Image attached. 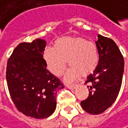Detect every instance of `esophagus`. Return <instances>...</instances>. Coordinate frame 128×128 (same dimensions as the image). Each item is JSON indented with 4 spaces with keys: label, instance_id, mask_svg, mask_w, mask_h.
I'll use <instances>...</instances> for the list:
<instances>
[{
    "label": "esophagus",
    "instance_id": "1",
    "mask_svg": "<svg viewBox=\"0 0 128 128\" xmlns=\"http://www.w3.org/2000/svg\"><path fill=\"white\" fill-rule=\"evenodd\" d=\"M77 84H72V85H70V84H67L66 85V87L68 88H70V89H74V88H76L77 87Z\"/></svg>",
    "mask_w": 128,
    "mask_h": 128
}]
</instances>
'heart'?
<instances>
[{"mask_svg":"<svg viewBox=\"0 0 128 128\" xmlns=\"http://www.w3.org/2000/svg\"><path fill=\"white\" fill-rule=\"evenodd\" d=\"M43 58L49 71L59 77L64 74L67 61L71 66L64 76L66 82H72L81 76L94 71L99 62L98 49L95 43L83 37H64L56 41L54 47H48Z\"/></svg>","mask_w":128,"mask_h":128,"instance_id":"b5f03b06","label":"heart"}]
</instances>
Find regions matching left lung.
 Segmentation results:
<instances>
[{"label": "left lung", "instance_id": "1", "mask_svg": "<svg viewBox=\"0 0 128 128\" xmlns=\"http://www.w3.org/2000/svg\"><path fill=\"white\" fill-rule=\"evenodd\" d=\"M98 38V65L87 76L85 84H89L88 97L80 102L83 109L91 114H102L112 106L119 94L124 72V58L116 44L100 34Z\"/></svg>", "mask_w": 128, "mask_h": 128}]
</instances>
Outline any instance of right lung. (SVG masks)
Masks as SVG:
<instances>
[{
  "label": "right lung",
  "instance_id": "obj_1",
  "mask_svg": "<svg viewBox=\"0 0 128 128\" xmlns=\"http://www.w3.org/2000/svg\"><path fill=\"white\" fill-rule=\"evenodd\" d=\"M46 41L36 39L19 44L7 62L6 81L18 110L27 116L44 119L56 108V94L64 88L47 70L43 58Z\"/></svg>",
  "mask_w": 128,
  "mask_h": 128
}]
</instances>
